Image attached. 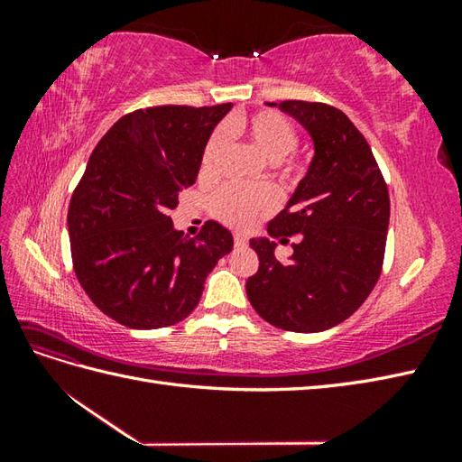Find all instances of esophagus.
Instances as JSON below:
<instances>
[{"instance_id": "esophagus-1", "label": "esophagus", "mask_w": 462, "mask_h": 462, "mask_svg": "<svg viewBox=\"0 0 462 462\" xmlns=\"http://www.w3.org/2000/svg\"><path fill=\"white\" fill-rule=\"evenodd\" d=\"M246 236H244V234H234V246L236 248H244L246 246Z\"/></svg>"}]
</instances>
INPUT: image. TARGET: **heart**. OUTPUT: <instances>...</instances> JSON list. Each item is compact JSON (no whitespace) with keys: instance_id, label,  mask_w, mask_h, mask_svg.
I'll return each instance as SVG.
<instances>
[{"instance_id":"obj_1","label":"heart","mask_w":462,"mask_h":462,"mask_svg":"<svg viewBox=\"0 0 462 462\" xmlns=\"http://www.w3.org/2000/svg\"><path fill=\"white\" fill-rule=\"evenodd\" d=\"M234 133L242 134L263 159L282 171L283 179H298L301 162L291 154L298 144V133L286 116L276 111H258L248 116H236L230 123ZM226 144V133L216 131L206 143L200 159L199 174L212 179ZM276 208V196L266 186H226L212 200V210L222 222L234 228H250L263 216Z\"/></svg>"}]
</instances>
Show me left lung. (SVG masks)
Segmentation results:
<instances>
[{"label": "left lung", "mask_w": 462, "mask_h": 462, "mask_svg": "<svg viewBox=\"0 0 462 462\" xmlns=\"http://www.w3.org/2000/svg\"><path fill=\"white\" fill-rule=\"evenodd\" d=\"M313 141V159L286 208L268 224L282 243L298 233L280 263L275 243L252 238L260 268L246 282L258 316L286 331L316 333L346 321L381 276L389 228V192L369 144L346 113L326 103H272Z\"/></svg>", "instance_id": "1"}]
</instances>
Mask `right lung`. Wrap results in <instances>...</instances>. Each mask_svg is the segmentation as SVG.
<instances>
[{"mask_svg":"<svg viewBox=\"0 0 462 462\" xmlns=\"http://www.w3.org/2000/svg\"><path fill=\"white\" fill-rule=\"evenodd\" d=\"M232 109L164 105L121 116L95 146L69 204L77 280L105 316L133 329L174 326L199 306L204 280L230 254V230L208 220L199 236L169 212L196 182L214 126Z\"/></svg>","mask_w":462,"mask_h":462,"instance_id":"obj_1","label":"right lung"}]
</instances>
